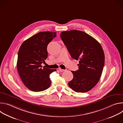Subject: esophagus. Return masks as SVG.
<instances>
[{
    "label": "esophagus",
    "instance_id": "1",
    "mask_svg": "<svg viewBox=\"0 0 123 123\" xmlns=\"http://www.w3.org/2000/svg\"><path fill=\"white\" fill-rule=\"evenodd\" d=\"M59 71L61 72H64L65 71V69H62L61 68H59Z\"/></svg>",
    "mask_w": 123,
    "mask_h": 123
}]
</instances>
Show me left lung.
Segmentation results:
<instances>
[{
	"mask_svg": "<svg viewBox=\"0 0 123 123\" xmlns=\"http://www.w3.org/2000/svg\"><path fill=\"white\" fill-rule=\"evenodd\" d=\"M60 37L71 57L79 60V69L68 86L77 92L91 90L99 81L105 64V55L100 44L86 32L78 30L62 31Z\"/></svg>",
	"mask_w": 123,
	"mask_h": 123,
	"instance_id": "1",
	"label": "left lung"
}]
</instances>
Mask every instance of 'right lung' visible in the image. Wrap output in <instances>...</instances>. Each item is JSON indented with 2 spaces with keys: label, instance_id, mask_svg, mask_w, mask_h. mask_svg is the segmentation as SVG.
<instances>
[{
  "label": "right lung",
  "instance_id": "add662e5",
  "mask_svg": "<svg viewBox=\"0 0 123 123\" xmlns=\"http://www.w3.org/2000/svg\"><path fill=\"white\" fill-rule=\"evenodd\" d=\"M56 36L55 32H39L26 40L19 48L17 71L24 84L33 92L43 91L50 86L49 75L56 69L42 68L41 64L48 57V45Z\"/></svg>",
  "mask_w": 123,
  "mask_h": 123
}]
</instances>
